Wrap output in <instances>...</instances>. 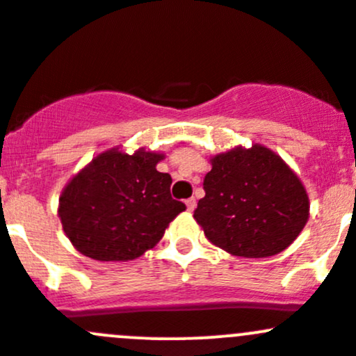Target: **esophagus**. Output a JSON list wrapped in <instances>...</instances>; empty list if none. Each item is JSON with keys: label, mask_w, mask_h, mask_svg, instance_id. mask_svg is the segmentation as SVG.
I'll return each instance as SVG.
<instances>
[{"label": "esophagus", "mask_w": 356, "mask_h": 356, "mask_svg": "<svg viewBox=\"0 0 356 356\" xmlns=\"http://www.w3.org/2000/svg\"><path fill=\"white\" fill-rule=\"evenodd\" d=\"M186 207H188L189 211L195 210V208H196V198H193V196H191V198L186 200Z\"/></svg>", "instance_id": "obj_1"}]
</instances>
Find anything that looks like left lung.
<instances>
[{"label":"left lung","mask_w":356,"mask_h":356,"mask_svg":"<svg viewBox=\"0 0 356 356\" xmlns=\"http://www.w3.org/2000/svg\"><path fill=\"white\" fill-rule=\"evenodd\" d=\"M195 210L208 241L234 257L281 253L303 231L310 201L298 175L261 145L211 158Z\"/></svg>","instance_id":"1"}]
</instances>
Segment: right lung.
<instances>
[{"label": "right lung", "instance_id": "1", "mask_svg": "<svg viewBox=\"0 0 356 356\" xmlns=\"http://www.w3.org/2000/svg\"><path fill=\"white\" fill-rule=\"evenodd\" d=\"M161 153L132 155L111 148L86 165L62 191L58 217L77 251L99 261L141 257L181 211L170 196L172 177L156 170Z\"/></svg>", "mask_w": 356, "mask_h": 356}]
</instances>
